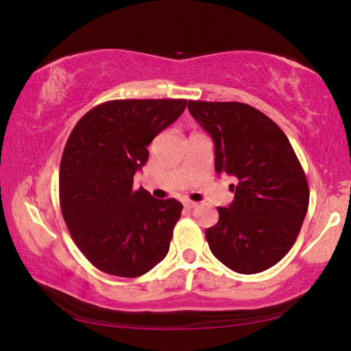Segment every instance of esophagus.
Listing matches in <instances>:
<instances>
[{"instance_id": "1", "label": "esophagus", "mask_w": 351, "mask_h": 351, "mask_svg": "<svg viewBox=\"0 0 351 351\" xmlns=\"http://www.w3.org/2000/svg\"><path fill=\"white\" fill-rule=\"evenodd\" d=\"M182 206L186 207V209H193V207H197L198 204L193 203V201H190V199H184L182 201Z\"/></svg>"}]
</instances>
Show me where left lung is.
<instances>
[{
	"mask_svg": "<svg viewBox=\"0 0 351 351\" xmlns=\"http://www.w3.org/2000/svg\"><path fill=\"white\" fill-rule=\"evenodd\" d=\"M215 145V171L234 176L229 207L206 229L212 254L240 274H257L293 247L310 203L305 171L274 121L240 102L189 100Z\"/></svg>",
	"mask_w": 351,
	"mask_h": 351,
	"instance_id": "obj_1",
	"label": "left lung"
}]
</instances>
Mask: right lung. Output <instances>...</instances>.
<instances>
[{"label":"right lung","instance_id":"add662e5","mask_svg":"<svg viewBox=\"0 0 351 351\" xmlns=\"http://www.w3.org/2000/svg\"><path fill=\"white\" fill-rule=\"evenodd\" d=\"M184 99L110 100L88 111L64 145L62 215L82 254L106 274L139 277L169 252L182 204L133 187L148 145L186 110Z\"/></svg>","mask_w":351,"mask_h":351}]
</instances>
